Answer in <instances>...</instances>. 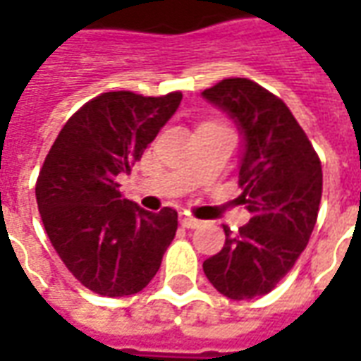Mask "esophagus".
<instances>
[{
	"instance_id": "34e87169",
	"label": "esophagus",
	"mask_w": 361,
	"mask_h": 361,
	"mask_svg": "<svg viewBox=\"0 0 361 361\" xmlns=\"http://www.w3.org/2000/svg\"><path fill=\"white\" fill-rule=\"evenodd\" d=\"M180 224L185 226V228H190V230H195V228H198L200 226V220H196V218H192L190 214H180Z\"/></svg>"
}]
</instances>
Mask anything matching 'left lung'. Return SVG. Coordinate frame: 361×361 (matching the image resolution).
<instances>
[{
    "mask_svg": "<svg viewBox=\"0 0 361 361\" xmlns=\"http://www.w3.org/2000/svg\"><path fill=\"white\" fill-rule=\"evenodd\" d=\"M242 135L240 186L252 220L202 263L214 289L233 300L267 295L305 252L322 196V166L299 121L275 94L247 78L202 92Z\"/></svg>",
    "mask_w": 361,
    "mask_h": 361,
    "instance_id": "8db88e82",
    "label": "left lung"
}]
</instances>
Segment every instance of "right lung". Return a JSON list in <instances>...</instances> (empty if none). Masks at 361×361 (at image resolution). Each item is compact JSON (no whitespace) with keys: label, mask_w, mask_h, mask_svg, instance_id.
Listing matches in <instances>:
<instances>
[{"label":"right lung","mask_w":361,"mask_h":361,"mask_svg":"<svg viewBox=\"0 0 361 361\" xmlns=\"http://www.w3.org/2000/svg\"><path fill=\"white\" fill-rule=\"evenodd\" d=\"M183 100L106 92L84 104L54 139L35 195L47 235L86 289L128 297L145 289L176 233V210L147 212L119 192V175L157 137Z\"/></svg>","instance_id":"obj_1"}]
</instances>
